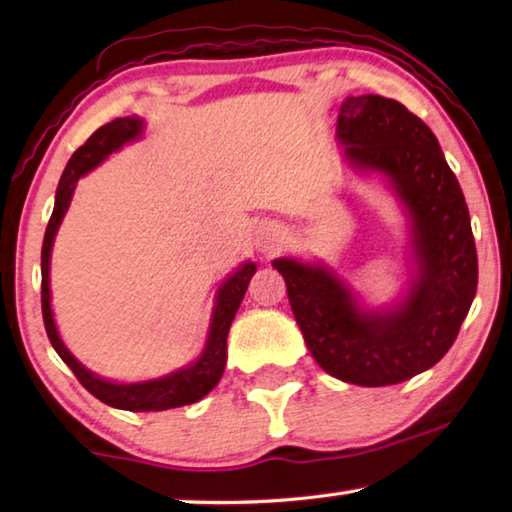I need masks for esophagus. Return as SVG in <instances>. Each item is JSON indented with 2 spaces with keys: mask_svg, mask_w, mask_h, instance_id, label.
<instances>
[{
  "mask_svg": "<svg viewBox=\"0 0 512 512\" xmlns=\"http://www.w3.org/2000/svg\"><path fill=\"white\" fill-rule=\"evenodd\" d=\"M282 239H284V235L277 225H259L255 232V246H257V250H262V253H266V255L280 250Z\"/></svg>",
  "mask_w": 512,
  "mask_h": 512,
  "instance_id": "34e87169",
  "label": "esophagus"
}]
</instances>
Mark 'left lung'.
Returning <instances> with one entry per match:
<instances>
[{"instance_id":"left-lung-1","label":"left lung","mask_w":512,"mask_h":512,"mask_svg":"<svg viewBox=\"0 0 512 512\" xmlns=\"http://www.w3.org/2000/svg\"><path fill=\"white\" fill-rule=\"evenodd\" d=\"M336 137L352 169L381 173L400 198L415 262L411 287L400 305L363 309L325 264L280 257L273 266L320 368L348 384H400L445 357L470 311L479 282L470 212L436 135L400 101L348 97Z\"/></svg>"}]
</instances>
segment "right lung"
<instances>
[{
  "instance_id": "right-lung-1",
  "label": "right lung",
  "mask_w": 512,
  "mask_h": 512,
  "mask_svg": "<svg viewBox=\"0 0 512 512\" xmlns=\"http://www.w3.org/2000/svg\"><path fill=\"white\" fill-rule=\"evenodd\" d=\"M142 131L144 121L140 117H119L115 121H110V124L101 126L99 131H94L90 135V140L85 142L81 149H76L72 158H69L63 176H60L54 212H51L45 241H42V318H45L47 336L51 345H54V350L58 352V357L72 368L76 379H79L97 400L124 411H167L203 400V397L219 384L225 370V361H228V343L225 341H228L232 318H235L241 300L246 296L248 282L250 277L255 275L257 266L253 262L241 264L237 271L221 284L219 291H216L210 334H207L201 357L194 363H189V366L171 372L167 377L137 381V384H117V381H108L94 375V372L85 368L83 363L65 348V343L60 341L54 311H51L49 291L51 248H54L60 221H63L67 207L72 203L76 180L92 171L94 167H99L110 153H115L124 144L137 140Z\"/></svg>"
}]
</instances>
